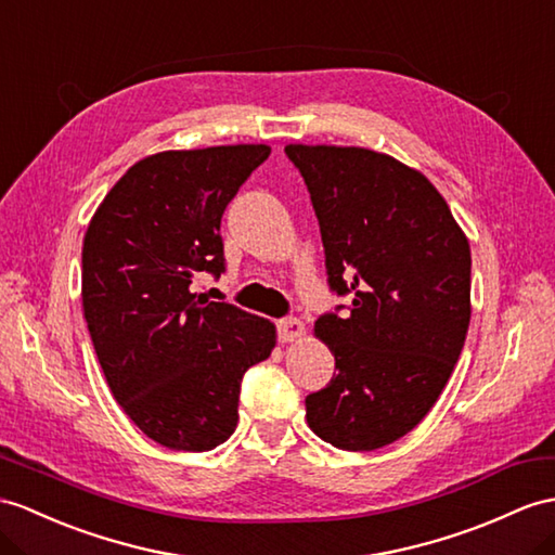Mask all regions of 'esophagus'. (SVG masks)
I'll list each match as a JSON object with an SVG mask.
<instances>
[{"label": "esophagus", "instance_id": "esophagus-1", "mask_svg": "<svg viewBox=\"0 0 555 555\" xmlns=\"http://www.w3.org/2000/svg\"><path fill=\"white\" fill-rule=\"evenodd\" d=\"M278 334L282 344H292L306 334V324L299 318H285L278 322Z\"/></svg>", "mask_w": 555, "mask_h": 555}]
</instances>
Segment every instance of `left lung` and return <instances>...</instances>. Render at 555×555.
Masks as SVG:
<instances>
[{"label": "left lung", "mask_w": 555, "mask_h": 555, "mask_svg": "<svg viewBox=\"0 0 555 555\" xmlns=\"http://www.w3.org/2000/svg\"><path fill=\"white\" fill-rule=\"evenodd\" d=\"M320 221L330 287L350 315L318 318L336 360L306 398L324 442L370 452L408 436L440 398L470 322V247L422 171L356 145L285 147Z\"/></svg>", "instance_id": "left-lung-1"}]
</instances>
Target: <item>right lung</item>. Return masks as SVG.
<instances>
[{
	"label": "right lung",
	"mask_w": 555,
	"mask_h": 555,
	"mask_svg": "<svg viewBox=\"0 0 555 555\" xmlns=\"http://www.w3.org/2000/svg\"><path fill=\"white\" fill-rule=\"evenodd\" d=\"M270 145L147 155L103 197L82 247V308L105 382L143 434L207 452L237 426L240 382L275 324L193 292L223 273L221 216Z\"/></svg>",
	"instance_id": "obj_1"
}]
</instances>
